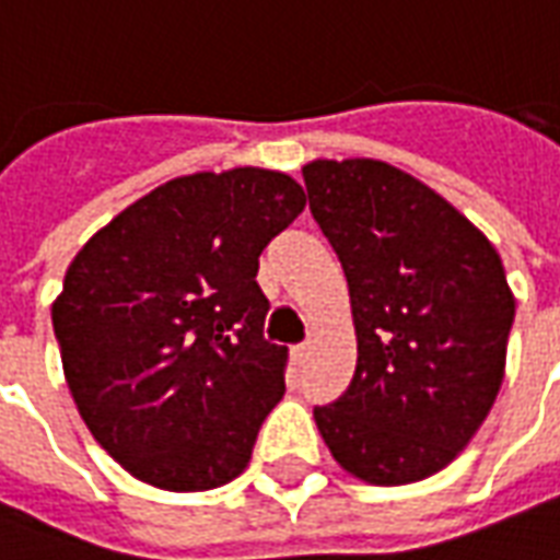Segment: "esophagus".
<instances>
[{
    "label": "esophagus",
    "mask_w": 560,
    "mask_h": 560,
    "mask_svg": "<svg viewBox=\"0 0 560 560\" xmlns=\"http://www.w3.org/2000/svg\"><path fill=\"white\" fill-rule=\"evenodd\" d=\"M308 353H312V345H308V341H305V345H296V348H291V357L296 365H303L305 360H308Z\"/></svg>",
    "instance_id": "obj_1"
}]
</instances>
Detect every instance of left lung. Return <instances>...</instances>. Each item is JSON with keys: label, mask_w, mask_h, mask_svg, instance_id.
Listing matches in <instances>:
<instances>
[{"label": "left lung", "mask_w": 560, "mask_h": 560, "mask_svg": "<svg viewBox=\"0 0 560 560\" xmlns=\"http://www.w3.org/2000/svg\"><path fill=\"white\" fill-rule=\"evenodd\" d=\"M308 207L351 291L357 372L317 432L357 480L446 468L492 411L516 315L501 255L450 200L375 159H315Z\"/></svg>", "instance_id": "obj_1"}]
</instances>
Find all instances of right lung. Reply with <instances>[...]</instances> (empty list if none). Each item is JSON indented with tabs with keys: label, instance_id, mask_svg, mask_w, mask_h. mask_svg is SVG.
Wrapping results in <instances>:
<instances>
[{
	"label": "right lung",
	"instance_id": "right-lung-1",
	"mask_svg": "<svg viewBox=\"0 0 560 560\" xmlns=\"http://www.w3.org/2000/svg\"><path fill=\"white\" fill-rule=\"evenodd\" d=\"M305 207L267 167L176 176L78 252L54 300L74 405L122 468L164 492L240 477L284 396L257 257Z\"/></svg>",
	"mask_w": 560,
	"mask_h": 560
}]
</instances>
